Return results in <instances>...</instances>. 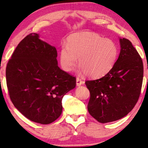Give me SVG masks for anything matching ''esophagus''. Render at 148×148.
I'll return each instance as SVG.
<instances>
[{"label": "esophagus", "mask_w": 148, "mask_h": 148, "mask_svg": "<svg viewBox=\"0 0 148 148\" xmlns=\"http://www.w3.org/2000/svg\"><path fill=\"white\" fill-rule=\"evenodd\" d=\"M84 84V82L82 81L81 79L77 77L76 78V86H82V85H83Z\"/></svg>", "instance_id": "1"}]
</instances>
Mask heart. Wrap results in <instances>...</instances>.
I'll return each mask as SVG.
<instances>
[{"instance_id":"heart-1","label":"heart","mask_w":148,"mask_h":148,"mask_svg":"<svg viewBox=\"0 0 148 148\" xmlns=\"http://www.w3.org/2000/svg\"><path fill=\"white\" fill-rule=\"evenodd\" d=\"M118 48L114 42L104 39L91 32H80L71 34L66 46L59 52L60 64L66 72L71 71L78 58L82 73L92 78L108 73L116 61Z\"/></svg>"}]
</instances>
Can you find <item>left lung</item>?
<instances>
[{"mask_svg": "<svg viewBox=\"0 0 148 148\" xmlns=\"http://www.w3.org/2000/svg\"><path fill=\"white\" fill-rule=\"evenodd\" d=\"M120 53L112 69L101 78L86 82L90 92L87 109L101 123L123 118L140 97L144 67L141 57L129 40L119 38Z\"/></svg>", "mask_w": 148, "mask_h": 148, "instance_id": "obj_1", "label": "left lung"}]
</instances>
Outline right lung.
<instances>
[{
	"mask_svg": "<svg viewBox=\"0 0 148 148\" xmlns=\"http://www.w3.org/2000/svg\"><path fill=\"white\" fill-rule=\"evenodd\" d=\"M56 48L30 34L20 42L7 64L6 84L14 106L27 119L47 125L62 111V99L76 78L59 68Z\"/></svg>",
	"mask_w": 148,
	"mask_h": 148,
	"instance_id": "add662e5",
	"label": "right lung"
}]
</instances>
